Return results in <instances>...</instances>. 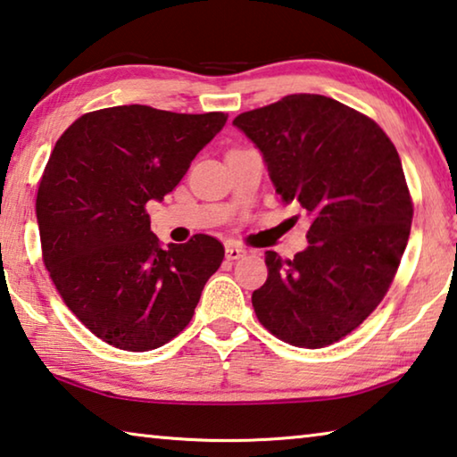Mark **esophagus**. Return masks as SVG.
Segmentation results:
<instances>
[{"instance_id": "esophagus-1", "label": "esophagus", "mask_w": 457, "mask_h": 457, "mask_svg": "<svg viewBox=\"0 0 457 457\" xmlns=\"http://www.w3.org/2000/svg\"><path fill=\"white\" fill-rule=\"evenodd\" d=\"M224 255H227L228 261H237V259L245 257L246 251L241 249V246H237V245H227V249H224Z\"/></svg>"}]
</instances>
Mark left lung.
<instances>
[{
  "label": "left lung",
  "instance_id": "8db88e82",
  "mask_svg": "<svg viewBox=\"0 0 457 457\" xmlns=\"http://www.w3.org/2000/svg\"><path fill=\"white\" fill-rule=\"evenodd\" d=\"M233 125L263 155L283 204L312 220L294 259L265 253L257 318L294 346L338 342L385 297L409 241L413 204L397 149L372 119L324 95H287Z\"/></svg>",
  "mask_w": 457,
  "mask_h": 457
}]
</instances>
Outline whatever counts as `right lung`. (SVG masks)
Listing matches in <instances>:
<instances>
[{"mask_svg":"<svg viewBox=\"0 0 457 457\" xmlns=\"http://www.w3.org/2000/svg\"><path fill=\"white\" fill-rule=\"evenodd\" d=\"M227 119L121 104L79 117L52 149L36 198L44 265L69 310L111 346L170 342L220 267L214 237L162 246L145 204L176 188Z\"/></svg>","mask_w":457,"mask_h":457,"instance_id":"right-lung-1","label":"right lung"}]
</instances>
